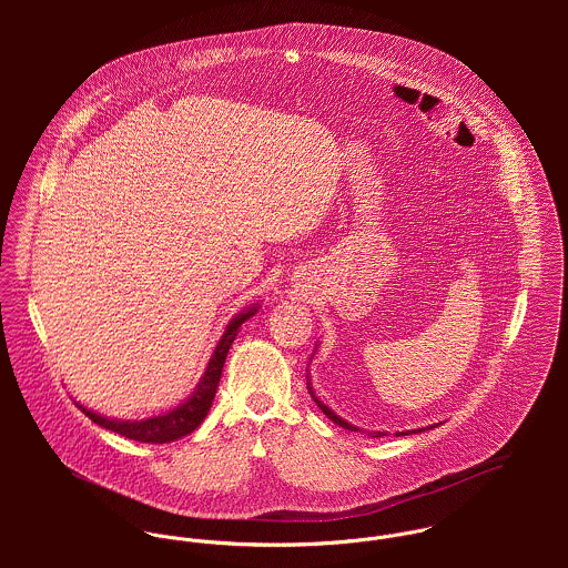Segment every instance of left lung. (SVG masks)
I'll use <instances>...</instances> for the list:
<instances>
[{"instance_id": "8db88e82", "label": "left lung", "mask_w": 568, "mask_h": 568, "mask_svg": "<svg viewBox=\"0 0 568 568\" xmlns=\"http://www.w3.org/2000/svg\"><path fill=\"white\" fill-rule=\"evenodd\" d=\"M315 400H317V398H315ZM317 405H320V408L324 410L325 415H327V417H329L334 424H338V426H343V428H347V430H358L356 426H352V424H347L345 419H341V417H338L334 410H329V408H327L325 405H322L320 400H317ZM419 430H424V428H417V430H410V433H419ZM403 435H408V433H403ZM374 437H381V433H374Z\"/></svg>"}]
</instances>
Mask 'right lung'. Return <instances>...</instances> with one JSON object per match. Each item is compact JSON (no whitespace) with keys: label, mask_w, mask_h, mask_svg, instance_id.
Instances as JSON below:
<instances>
[{"label":"right lung","mask_w":568,"mask_h":568,"mask_svg":"<svg viewBox=\"0 0 568 568\" xmlns=\"http://www.w3.org/2000/svg\"><path fill=\"white\" fill-rule=\"evenodd\" d=\"M253 313H255V308L239 315L232 324L227 325L223 338L219 341V345H216V349H214V354L207 363L203 381L199 383L196 392L192 394V398L185 405H181L179 408L165 413V415H160V417H151V419H142V422L109 419V417H102V415H98V413H93L84 406H77L98 426L109 428V430H113L118 435H124L129 439H135V442H144V444H165V442H174V439L192 433L205 419L210 406L214 403V396H216V389H219V383H221V374H223V365H225L227 352H230V347H232V343L239 334V327Z\"/></svg>","instance_id":"right-lung-1"}]
</instances>
